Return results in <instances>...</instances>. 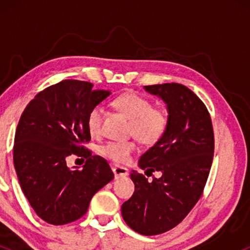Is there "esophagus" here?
Instances as JSON below:
<instances>
[{"label":"esophagus","mask_w":250,"mask_h":250,"mask_svg":"<svg viewBox=\"0 0 250 250\" xmlns=\"http://www.w3.org/2000/svg\"><path fill=\"white\" fill-rule=\"evenodd\" d=\"M113 171H114V175H115L116 179H120V177H125L129 175L128 169L125 167H121V166H114Z\"/></svg>","instance_id":"1"}]
</instances>
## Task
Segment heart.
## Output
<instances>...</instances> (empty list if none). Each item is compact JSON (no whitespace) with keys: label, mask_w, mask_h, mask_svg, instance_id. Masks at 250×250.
<instances>
[{"label":"heart","mask_w":250,"mask_h":250,"mask_svg":"<svg viewBox=\"0 0 250 250\" xmlns=\"http://www.w3.org/2000/svg\"><path fill=\"white\" fill-rule=\"evenodd\" d=\"M115 107L131 121V134L137 140L147 145L159 141L168 127V114L161 108H153V104L146 97L137 94H125L114 101ZM104 107L94 105L87 116L89 133H100ZM135 150L133 142H108L101 147V154L117 163H125L130 159Z\"/></svg>","instance_id":"1"}]
</instances>
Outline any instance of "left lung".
<instances>
[{
  "mask_svg": "<svg viewBox=\"0 0 250 250\" xmlns=\"http://www.w3.org/2000/svg\"><path fill=\"white\" fill-rule=\"evenodd\" d=\"M147 93L167 107L168 127L161 139L140 157L145 174L160 171L148 181L131 170L133 196L122 205L125 222L139 234L170 230L199 201L213 162L214 133L209 113L190 89L179 83L145 85Z\"/></svg>",
  "mask_w": 250,
  "mask_h": 250,
  "instance_id": "obj_1",
  "label": "left lung"
}]
</instances>
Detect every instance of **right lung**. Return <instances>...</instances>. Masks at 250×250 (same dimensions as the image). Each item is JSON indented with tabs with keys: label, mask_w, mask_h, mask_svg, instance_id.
Listing matches in <instances>:
<instances>
[{
	"label": "right lung",
	"mask_w": 250,
	"mask_h": 250,
	"mask_svg": "<svg viewBox=\"0 0 250 250\" xmlns=\"http://www.w3.org/2000/svg\"><path fill=\"white\" fill-rule=\"evenodd\" d=\"M110 94L90 82L64 80L37 94L20 119L14 166L24 196L50 225L82 217L91 197L114 179L108 162L81 146L90 141L89 110ZM71 153L87 159L82 171L66 166Z\"/></svg>",
	"instance_id": "right-lung-1"
}]
</instances>
